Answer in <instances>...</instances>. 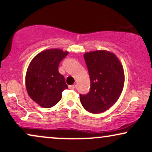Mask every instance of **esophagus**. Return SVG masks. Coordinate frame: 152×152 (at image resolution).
<instances>
[{"label":"esophagus","mask_w":152,"mask_h":152,"mask_svg":"<svg viewBox=\"0 0 152 152\" xmlns=\"http://www.w3.org/2000/svg\"><path fill=\"white\" fill-rule=\"evenodd\" d=\"M75 87H76L75 85H70V86H69V88H70V89H74Z\"/></svg>","instance_id":"obj_1"}]
</instances>
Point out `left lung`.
Masks as SVG:
<instances>
[{"mask_svg": "<svg viewBox=\"0 0 152 152\" xmlns=\"http://www.w3.org/2000/svg\"><path fill=\"white\" fill-rule=\"evenodd\" d=\"M91 80L90 91L80 94L86 111L99 114L109 109L119 98L124 84V72L114 53L106 50L87 52L83 55Z\"/></svg>", "mask_w": 152, "mask_h": 152, "instance_id": "left-lung-1", "label": "left lung"}]
</instances>
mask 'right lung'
I'll use <instances>...</instances> for the list:
<instances>
[{
  "mask_svg": "<svg viewBox=\"0 0 152 152\" xmlns=\"http://www.w3.org/2000/svg\"><path fill=\"white\" fill-rule=\"evenodd\" d=\"M69 52L54 48L41 52L33 58L26 75V86L32 100L43 108L55 106L68 88L64 76L58 72L60 62Z\"/></svg>",
  "mask_w": 152,
  "mask_h": 152,
  "instance_id": "1",
  "label": "right lung"
}]
</instances>
